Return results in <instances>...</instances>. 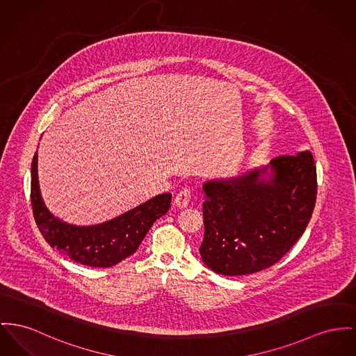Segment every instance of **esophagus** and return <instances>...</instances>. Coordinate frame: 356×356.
I'll list each match as a JSON object with an SVG mask.
<instances>
[{"mask_svg":"<svg viewBox=\"0 0 356 356\" xmlns=\"http://www.w3.org/2000/svg\"><path fill=\"white\" fill-rule=\"evenodd\" d=\"M190 198H191V191L188 188H185L179 193H177V195L174 198V205L177 208H186L189 205Z\"/></svg>","mask_w":356,"mask_h":356,"instance_id":"esophagus-1","label":"esophagus"}]
</instances>
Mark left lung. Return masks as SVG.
<instances>
[{"instance_id":"1","label":"left lung","mask_w":356,"mask_h":356,"mask_svg":"<svg viewBox=\"0 0 356 356\" xmlns=\"http://www.w3.org/2000/svg\"><path fill=\"white\" fill-rule=\"evenodd\" d=\"M202 191V261L221 275L254 274L280 261L308 227L317 194L313 155L278 156L236 177L207 181Z\"/></svg>"}]
</instances>
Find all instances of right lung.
<instances>
[{
  "instance_id": "1",
  "label": "right lung",
  "mask_w": 356,
  "mask_h": 356,
  "mask_svg": "<svg viewBox=\"0 0 356 356\" xmlns=\"http://www.w3.org/2000/svg\"><path fill=\"white\" fill-rule=\"evenodd\" d=\"M33 216L48 244L72 261L90 267H111L134 255L152 224L171 207V194L152 197L139 207L95 225L69 224L49 212L40 193L38 152L31 167Z\"/></svg>"
}]
</instances>
